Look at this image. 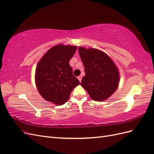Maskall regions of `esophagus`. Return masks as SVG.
I'll use <instances>...</instances> for the list:
<instances>
[{
  "instance_id": "esophagus-1",
  "label": "esophagus",
  "mask_w": 154,
  "mask_h": 154,
  "mask_svg": "<svg viewBox=\"0 0 154 154\" xmlns=\"http://www.w3.org/2000/svg\"><path fill=\"white\" fill-rule=\"evenodd\" d=\"M78 79H79V81L80 82H81V80H82V76L81 75H79V76L78 77Z\"/></svg>"
}]
</instances>
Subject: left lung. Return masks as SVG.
I'll list each match as a JSON object with an SVG mask.
<instances>
[{
  "label": "left lung",
  "mask_w": 154,
  "mask_h": 154,
  "mask_svg": "<svg viewBox=\"0 0 154 154\" xmlns=\"http://www.w3.org/2000/svg\"><path fill=\"white\" fill-rule=\"evenodd\" d=\"M79 54L85 71L81 85L94 100L108 99L117 90L120 81L116 64L106 53L95 48L79 46Z\"/></svg>",
  "instance_id": "1"
}]
</instances>
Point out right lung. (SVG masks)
Listing matches in <instances>:
<instances>
[{"label":"right lung","mask_w":154,"mask_h":154,"mask_svg":"<svg viewBox=\"0 0 154 154\" xmlns=\"http://www.w3.org/2000/svg\"><path fill=\"white\" fill-rule=\"evenodd\" d=\"M77 49L76 46L60 44L51 48L38 61L35 81L38 93L47 101L64 104L74 88L80 84L69 64Z\"/></svg>","instance_id":"right-lung-1"}]
</instances>
